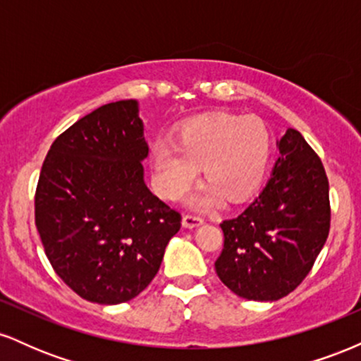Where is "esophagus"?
Wrapping results in <instances>:
<instances>
[{"mask_svg": "<svg viewBox=\"0 0 361 361\" xmlns=\"http://www.w3.org/2000/svg\"><path fill=\"white\" fill-rule=\"evenodd\" d=\"M181 224H183V227L186 229H195V227L202 226L204 224V219L202 217H197V215H183V219H181Z\"/></svg>", "mask_w": 361, "mask_h": 361, "instance_id": "esophagus-1", "label": "esophagus"}]
</instances>
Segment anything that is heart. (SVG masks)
<instances>
[{"instance_id":"heart-1","label":"heart","mask_w":361,"mask_h":361,"mask_svg":"<svg viewBox=\"0 0 361 361\" xmlns=\"http://www.w3.org/2000/svg\"><path fill=\"white\" fill-rule=\"evenodd\" d=\"M271 157V135L264 122L234 114L202 115L185 122L176 142H152L149 159L152 180L163 197H181L192 186L198 168L207 183L190 198L195 209L222 200H247L263 185Z\"/></svg>"}]
</instances>
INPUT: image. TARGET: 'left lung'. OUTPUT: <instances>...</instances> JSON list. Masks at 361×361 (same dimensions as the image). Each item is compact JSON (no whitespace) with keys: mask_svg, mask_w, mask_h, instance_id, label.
<instances>
[{"mask_svg":"<svg viewBox=\"0 0 361 361\" xmlns=\"http://www.w3.org/2000/svg\"><path fill=\"white\" fill-rule=\"evenodd\" d=\"M271 178L241 215L221 224V281L247 300L275 302L307 276L329 234V183L295 128L280 140Z\"/></svg>","mask_w":361,"mask_h":361,"instance_id":"left-lung-1","label":"left lung"}]
</instances>
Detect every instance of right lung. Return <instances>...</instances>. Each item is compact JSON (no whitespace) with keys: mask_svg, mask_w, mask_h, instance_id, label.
<instances>
[{"mask_svg":"<svg viewBox=\"0 0 361 361\" xmlns=\"http://www.w3.org/2000/svg\"><path fill=\"white\" fill-rule=\"evenodd\" d=\"M149 154L137 100L109 103L54 140L35 224L62 281L97 304L132 300L159 271L181 215L144 181Z\"/></svg>","mask_w":361,"mask_h":361,"instance_id":"add662e5","label":"right lung"}]
</instances>
